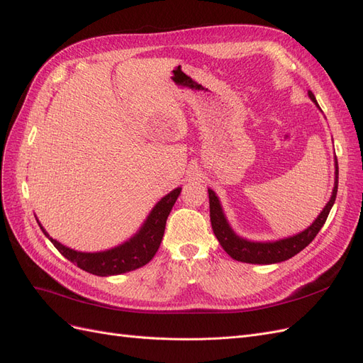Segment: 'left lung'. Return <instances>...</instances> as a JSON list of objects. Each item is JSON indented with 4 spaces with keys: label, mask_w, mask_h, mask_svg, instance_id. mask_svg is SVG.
Returning <instances> with one entry per match:
<instances>
[{
    "label": "left lung",
    "mask_w": 363,
    "mask_h": 363,
    "mask_svg": "<svg viewBox=\"0 0 363 363\" xmlns=\"http://www.w3.org/2000/svg\"><path fill=\"white\" fill-rule=\"evenodd\" d=\"M309 96L311 100L318 106L315 95L309 92ZM335 174L336 177H335V188H333L332 199L323 208L320 216L315 219V223L309 228H306L304 232L286 239L276 240V242H250V240L240 239L239 236H236L227 223L218 196L212 189H208L211 223L219 244H221V247L225 250V252L230 257H233L235 260H239V262H245V263H262V265H268V263H279L294 257L295 255H298L301 250H304L315 239L318 232H320L321 227L324 225L328 213H330L332 206L335 204L336 194H337V174H339L337 162H336Z\"/></svg>",
    "instance_id": "1"
}]
</instances>
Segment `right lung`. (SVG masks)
<instances>
[{
    "label": "right lung",
    "instance_id": "add662e5",
    "mask_svg": "<svg viewBox=\"0 0 363 363\" xmlns=\"http://www.w3.org/2000/svg\"><path fill=\"white\" fill-rule=\"evenodd\" d=\"M182 188L174 189L167 196L155 206L150 216L147 218L145 224L142 225L139 233L131 238L128 242L119 245L113 250L101 251V252H80L74 251L68 247L62 245L57 240L48 236L45 230L42 232L51 240L52 245L56 247L62 255L75 263L77 267L83 271H87L95 276H116V274H123L138 269L140 267L147 265V263L155 257L157 252L162 238L164 233V225H167V219L171 212L172 206L177 201Z\"/></svg>",
    "mask_w": 363,
    "mask_h": 363
}]
</instances>
